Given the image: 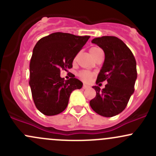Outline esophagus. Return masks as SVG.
Segmentation results:
<instances>
[{"instance_id": "esophagus-1", "label": "esophagus", "mask_w": 156, "mask_h": 156, "mask_svg": "<svg viewBox=\"0 0 156 156\" xmlns=\"http://www.w3.org/2000/svg\"><path fill=\"white\" fill-rule=\"evenodd\" d=\"M88 87H89V86L87 85V84H84V85H83V89H87Z\"/></svg>"}]
</instances>
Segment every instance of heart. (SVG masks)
I'll return each mask as SVG.
<instances>
[{"instance_id": "heart-1", "label": "heart", "mask_w": 156, "mask_h": 156, "mask_svg": "<svg viewBox=\"0 0 156 156\" xmlns=\"http://www.w3.org/2000/svg\"><path fill=\"white\" fill-rule=\"evenodd\" d=\"M101 50H102L100 48H97V47H93V48L90 49V53L91 56H94L96 53H98L99 51H101ZM79 76L84 81H88L90 78V77L92 76V74L89 72H81L79 73Z\"/></svg>"}]
</instances>
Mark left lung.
<instances>
[{"instance_id": "left-lung-1", "label": "left lung", "mask_w": 156, "mask_h": 156, "mask_svg": "<svg viewBox=\"0 0 156 156\" xmlns=\"http://www.w3.org/2000/svg\"><path fill=\"white\" fill-rule=\"evenodd\" d=\"M91 42L103 49L105 53L96 83L106 81L107 84L102 90L93 86L97 94L90 101V106L100 115L112 117L125 109L133 94L137 78L136 60L130 49L118 37L103 36Z\"/></svg>"}]
</instances>
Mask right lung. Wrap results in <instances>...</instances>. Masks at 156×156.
Wrapping results in <instances>:
<instances>
[{"label": "right lung", "instance_id": "add662e5", "mask_svg": "<svg viewBox=\"0 0 156 156\" xmlns=\"http://www.w3.org/2000/svg\"><path fill=\"white\" fill-rule=\"evenodd\" d=\"M89 38L56 32L42 37L34 46L30 61L29 86L36 108L45 115L63 112L71 93L82 87L80 80L72 77L66 81L61 78L60 72L72 68L75 56Z\"/></svg>", "mask_w": 156, "mask_h": 156}]
</instances>
